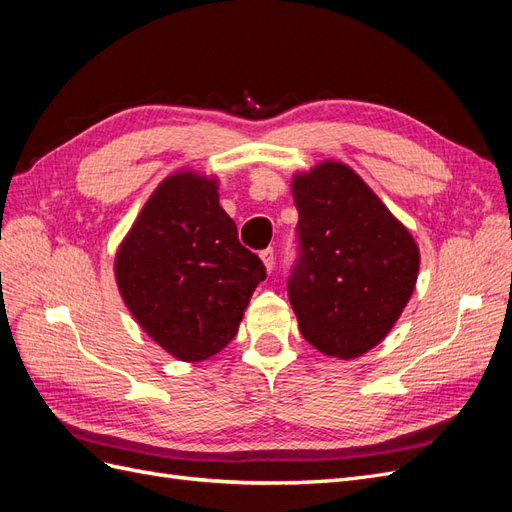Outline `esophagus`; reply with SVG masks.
<instances>
[{
  "mask_svg": "<svg viewBox=\"0 0 512 512\" xmlns=\"http://www.w3.org/2000/svg\"><path fill=\"white\" fill-rule=\"evenodd\" d=\"M260 260H262V265H265L267 271H273L275 262H273V250H271V247H267V250L260 252Z\"/></svg>",
  "mask_w": 512,
  "mask_h": 512,
  "instance_id": "esophagus-1",
  "label": "esophagus"
}]
</instances>
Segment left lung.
<instances>
[{"mask_svg": "<svg viewBox=\"0 0 512 512\" xmlns=\"http://www.w3.org/2000/svg\"><path fill=\"white\" fill-rule=\"evenodd\" d=\"M301 256L288 299L316 350L356 359L389 335L408 305L421 265L410 230L342 162L324 160L292 177Z\"/></svg>", "mask_w": 512, "mask_h": 512, "instance_id": "left-lung-1", "label": "left lung"}]
</instances>
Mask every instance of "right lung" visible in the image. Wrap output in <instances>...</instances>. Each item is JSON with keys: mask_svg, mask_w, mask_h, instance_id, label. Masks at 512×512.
<instances>
[{"mask_svg": "<svg viewBox=\"0 0 512 512\" xmlns=\"http://www.w3.org/2000/svg\"><path fill=\"white\" fill-rule=\"evenodd\" d=\"M265 277L220 205L218 179L190 168L153 190L115 256L117 288L138 327L185 363L230 344Z\"/></svg>", "mask_w": 512, "mask_h": 512, "instance_id": "1", "label": "right lung"}]
</instances>
